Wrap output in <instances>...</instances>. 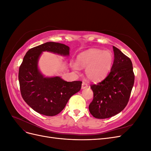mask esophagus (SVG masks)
Segmentation results:
<instances>
[{
    "label": "esophagus",
    "instance_id": "obj_1",
    "mask_svg": "<svg viewBox=\"0 0 151 151\" xmlns=\"http://www.w3.org/2000/svg\"><path fill=\"white\" fill-rule=\"evenodd\" d=\"M88 84L86 83H85V82H83V84H82V89L86 88H88Z\"/></svg>",
    "mask_w": 151,
    "mask_h": 151
}]
</instances>
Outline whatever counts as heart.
<instances>
[{
  "label": "heart",
  "mask_w": 151,
  "mask_h": 151,
  "mask_svg": "<svg viewBox=\"0 0 151 151\" xmlns=\"http://www.w3.org/2000/svg\"><path fill=\"white\" fill-rule=\"evenodd\" d=\"M114 57L111 52L93 49L80 54L77 63H72V67L76 71L80 67L85 68L88 79L92 81H99L104 79L110 71Z\"/></svg>",
  "instance_id": "obj_1"
}]
</instances>
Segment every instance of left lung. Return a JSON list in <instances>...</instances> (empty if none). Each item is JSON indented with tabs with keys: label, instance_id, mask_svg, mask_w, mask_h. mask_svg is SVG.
<instances>
[{
	"label": "left lung",
	"instance_id": "8db88e82",
	"mask_svg": "<svg viewBox=\"0 0 151 151\" xmlns=\"http://www.w3.org/2000/svg\"><path fill=\"white\" fill-rule=\"evenodd\" d=\"M113 48L115 58L110 72L102 81L91 85L94 97L89 109L98 119L121 112L129 101L134 84L135 75L130 58L115 47Z\"/></svg>",
	"mask_w": 151,
	"mask_h": 151
}]
</instances>
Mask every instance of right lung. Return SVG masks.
I'll return each instance as SVG.
<instances>
[{
    "label": "right lung",
    "mask_w": 151,
    "mask_h": 151,
    "mask_svg": "<svg viewBox=\"0 0 151 151\" xmlns=\"http://www.w3.org/2000/svg\"><path fill=\"white\" fill-rule=\"evenodd\" d=\"M44 51L68 55L69 47L59 43L47 42L29 49L19 67L20 91L24 101L35 111L46 116H55L63 110L72 96L81 90L82 82H67L59 77H44L37 66L39 57Z\"/></svg>",
    "instance_id": "1"
}]
</instances>
